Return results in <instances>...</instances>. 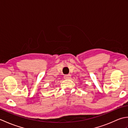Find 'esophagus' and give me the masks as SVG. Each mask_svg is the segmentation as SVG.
<instances>
[{"label":"esophagus","instance_id":"1","mask_svg":"<svg viewBox=\"0 0 128 128\" xmlns=\"http://www.w3.org/2000/svg\"><path fill=\"white\" fill-rule=\"evenodd\" d=\"M64 78H65V79H70V78H71V75H70V74L66 75L64 76Z\"/></svg>","mask_w":128,"mask_h":128}]
</instances>
